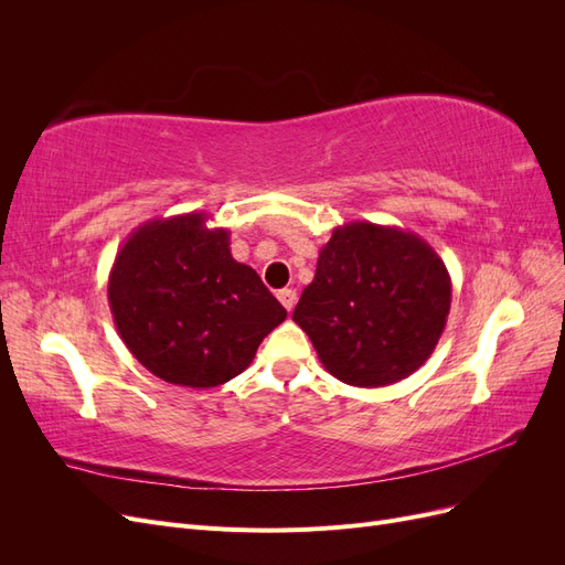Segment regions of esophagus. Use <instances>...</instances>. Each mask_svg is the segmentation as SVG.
Wrapping results in <instances>:
<instances>
[{
    "instance_id": "34e87169",
    "label": "esophagus",
    "mask_w": 565,
    "mask_h": 565,
    "mask_svg": "<svg viewBox=\"0 0 565 565\" xmlns=\"http://www.w3.org/2000/svg\"><path fill=\"white\" fill-rule=\"evenodd\" d=\"M278 299H280V303L285 306L287 311H292L295 303H297V292H295V289H280Z\"/></svg>"
}]
</instances>
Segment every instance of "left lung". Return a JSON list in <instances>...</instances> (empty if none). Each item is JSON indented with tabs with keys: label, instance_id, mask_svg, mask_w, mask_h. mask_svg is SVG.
<instances>
[{
	"label": "left lung",
	"instance_id": "left-lung-1",
	"mask_svg": "<svg viewBox=\"0 0 565 565\" xmlns=\"http://www.w3.org/2000/svg\"><path fill=\"white\" fill-rule=\"evenodd\" d=\"M450 299V273L429 243L398 226L351 221L320 249L292 320L332 377L374 388L429 361Z\"/></svg>",
	"mask_w": 565,
	"mask_h": 565
}]
</instances>
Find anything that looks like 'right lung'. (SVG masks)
I'll return each instance as SVG.
<instances>
[{"label": "right lung", "instance_id": "right-lung-1", "mask_svg": "<svg viewBox=\"0 0 565 565\" xmlns=\"http://www.w3.org/2000/svg\"><path fill=\"white\" fill-rule=\"evenodd\" d=\"M207 214L150 218L119 247L108 278L115 328L156 377L212 388L254 361L287 318L252 266L233 259L231 233Z\"/></svg>", "mask_w": 565, "mask_h": 565}]
</instances>
